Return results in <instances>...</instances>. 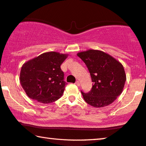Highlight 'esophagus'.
Segmentation results:
<instances>
[{
	"instance_id": "34e87169",
	"label": "esophagus",
	"mask_w": 146,
	"mask_h": 146,
	"mask_svg": "<svg viewBox=\"0 0 146 146\" xmlns=\"http://www.w3.org/2000/svg\"><path fill=\"white\" fill-rule=\"evenodd\" d=\"M75 84L76 85V86H80V82H78V81H77V82H76L75 83Z\"/></svg>"
}]
</instances>
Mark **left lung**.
Listing matches in <instances>:
<instances>
[{
    "instance_id": "8db88e82",
    "label": "left lung",
    "mask_w": 146,
    "mask_h": 146,
    "mask_svg": "<svg viewBox=\"0 0 146 146\" xmlns=\"http://www.w3.org/2000/svg\"><path fill=\"white\" fill-rule=\"evenodd\" d=\"M77 55L86 64L93 82L89 93L82 91L85 101L95 108L107 106L115 101L121 94L127 79L122 64L100 50H89Z\"/></svg>"
}]
</instances>
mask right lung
I'll return each mask as SVG.
<instances>
[{"label": "right lung", "instance_id": "1", "mask_svg": "<svg viewBox=\"0 0 146 146\" xmlns=\"http://www.w3.org/2000/svg\"><path fill=\"white\" fill-rule=\"evenodd\" d=\"M67 57V54L50 51L25 62L19 80L29 98L49 104L61 97L67 84L60 65Z\"/></svg>", "mask_w": 146, "mask_h": 146}]
</instances>
